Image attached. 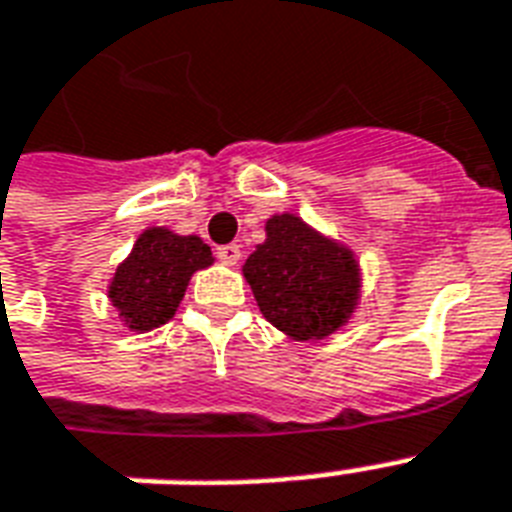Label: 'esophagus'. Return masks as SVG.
<instances>
[{"instance_id": "34e87169", "label": "esophagus", "mask_w": 512, "mask_h": 512, "mask_svg": "<svg viewBox=\"0 0 512 512\" xmlns=\"http://www.w3.org/2000/svg\"><path fill=\"white\" fill-rule=\"evenodd\" d=\"M217 257H220L225 265H236L241 257L239 244H223V247H217Z\"/></svg>"}]
</instances>
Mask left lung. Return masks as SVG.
<instances>
[{
    "label": "left lung",
    "mask_w": 512,
    "mask_h": 512,
    "mask_svg": "<svg viewBox=\"0 0 512 512\" xmlns=\"http://www.w3.org/2000/svg\"><path fill=\"white\" fill-rule=\"evenodd\" d=\"M241 271L265 319L292 340L332 335L358 303L353 252L297 215H273L265 223V241Z\"/></svg>",
    "instance_id": "1"
}]
</instances>
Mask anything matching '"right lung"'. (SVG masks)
Here are the masks:
<instances>
[{"mask_svg": "<svg viewBox=\"0 0 512 512\" xmlns=\"http://www.w3.org/2000/svg\"><path fill=\"white\" fill-rule=\"evenodd\" d=\"M207 265H212V249L199 236L148 228L116 268L108 297L127 327L148 332L175 316L191 276Z\"/></svg>", "mask_w": 512, "mask_h": 512, "instance_id": "right-lung-1", "label": "right lung"}]
</instances>
